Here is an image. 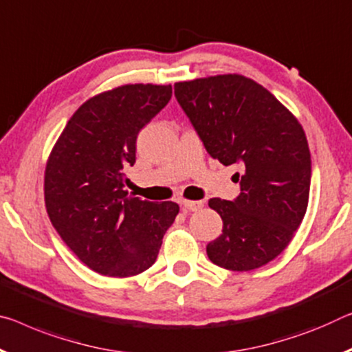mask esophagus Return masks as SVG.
<instances>
[{
    "label": "esophagus",
    "instance_id": "obj_1",
    "mask_svg": "<svg viewBox=\"0 0 352 352\" xmlns=\"http://www.w3.org/2000/svg\"><path fill=\"white\" fill-rule=\"evenodd\" d=\"M182 206L188 211H197L204 206L202 200H182Z\"/></svg>",
    "mask_w": 352,
    "mask_h": 352
}]
</instances>
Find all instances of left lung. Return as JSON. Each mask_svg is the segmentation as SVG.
Masks as SVG:
<instances>
[{
    "label": "left lung",
    "instance_id": "obj_1",
    "mask_svg": "<svg viewBox=\"0 0 352 352\" xmlns=\"http://www.w3.org/2000/svg\"><path fill=\"white\" fill-rule=\"evenodd\" d=\"M174 89L211 158L241 167L239 196L208 200L224 226L206 255L230 271L270 263L292 241L309 204L311 160L302 126L246 76L199 78Z\"/></svg>",
    "mask_w": 352,
    "mask_h": 352
}]
</instances>
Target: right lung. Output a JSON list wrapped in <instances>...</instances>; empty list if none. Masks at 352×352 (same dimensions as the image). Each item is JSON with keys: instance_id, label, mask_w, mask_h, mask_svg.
I'll return each instance as SVG.
<instances>
[{"instance_id": "right-lung-1", "label": "right lung", "mask_w": 352, "mask_h": 352, "mask_svg": "<svg viewBox=\"0 0 352 352\" xmlns=\"http://www.w3.org/2000/svg\"><path fill=\"white\" fill-rule=\"evenodd\" d=\"M170 97V85H126L89 98L50 153V221L98 274L130 277L148 270L180 210L174 202H148L125 191L124 169L136 163L139 131Z\"/></svg>"}]
</instances>
